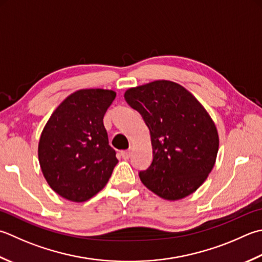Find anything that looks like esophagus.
<instances>
[{
	"mask_svg": "<svg viewBox=\"0 0 262 262\" xmlns=\"http://www.w3.org/2000/svg\"><path fill=\"white\" fill-rule=\"evenodd\" d=\"M121 157L122 159H125V160H127V159L130 158V151H121Z\"/></svg>",
	"mask_w": 262,
	"mask_h": 262,
	"instance_id": "34e87169",
	"label": "esophagus"
}]
</instances>
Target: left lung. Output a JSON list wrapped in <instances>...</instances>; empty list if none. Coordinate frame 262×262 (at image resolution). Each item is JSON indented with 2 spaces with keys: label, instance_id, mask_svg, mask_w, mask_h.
<instances>
[{
  "label": "left lung",
  "instance_id": "1",
  "mask_svg": "<svg viewBox=\"0 0 262 262\" xmlns=\"http://www.w3.org/2000/svg\"><path fill=\"white\" fill-rule=\"evenodd\" d=\"M125 99L150 129L153 160L141 182L163 200L177 201L202 185L216 163L217 127L185 87L155 80L125 92Z\"/></svg>",
  "mask_w": 262,
  "mask_h": 262
}]
</instances>
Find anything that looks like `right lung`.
Here are the masks:
<instances>
[{
	"label": "right lung",
	"instance_id": "obj_1",
	"mask_svg": "<svg viewBox=\"0 0 262 262\" xmlns=\"http://www.w3.org/2000/svg\"><path fill=\"white\" fill-rule=\"evenodd\" d=\"M115 99L112 90H78L61 102L44 126L39 166L50 187L63 199L85 202L111 177L118 159L103 117Z\"/></svg>",
	"mask_w": 262,
	"mask_h": 262
}]
</instances>
